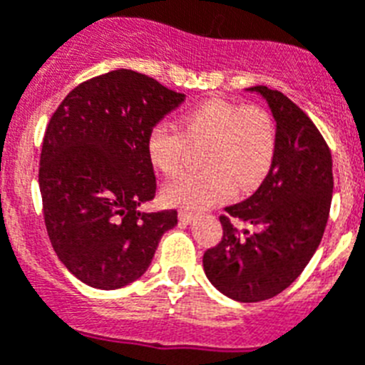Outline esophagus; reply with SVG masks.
<instances>
[{
	"label": "esophagus",
	"instance_id": "obj_1",
	"mask_svg": "<svg viewBox=\"0 0 365 365\" xmlns=\"http://www.w3.org/2000/svg\"><path fill=\"white\" fill-rule=\"evenodd\" d=\"M179 220H180V224H190V222L194 220V215L188 212V210H179Z\"/></svg>",
	"mask_w": 365,
	"mask_h": 365
}]
</instances>
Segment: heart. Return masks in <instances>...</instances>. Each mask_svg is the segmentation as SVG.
Masks as SVG:
<instances>
[{"mask_svg":"<svg viewBox=\"0 0 365 365\" xmlns=\"http://www.w3.org/2000/svg\"><path fill=\"white\" fill-rule=\"evenodd\" d=\"M188 143H209L201 156L205 170L185 173L164 188V200L186 210H205L233 195L257 188L276 155L278 134L272 117L261 108L227 101H207L180 121V132L156 123L147 135L150 164L168 177L186 162Z\"/></svg>","mask_w":365,"mask_h":365,"instance_id":"1","label":"heart"}]
</instances>
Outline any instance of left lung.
<instances>
[{
  "label": "left lung",
  "instance_id": "1",
  "mask_svg": "<svg viewBox=\"0 0 365 365\" xmlns=\"http://www.w3.org/2000/svg\"><path fill=\"white\" fill-rule=\"evenodd\" d=\"M269 102L278 145L255 194L225 207L224 237L203 254L207 278L220 293L239 302H261L279 294L302 274L327 227L334 177L327 141L306 113L284 93L250 87ZM240 219L257 232L240 234Z\"/></svg>",
  "mask_w": 365,
  "mask_h": 365
}]
</instances>
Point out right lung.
Wrapping results in <instances>:
<instances>
[{"mask_svg": "<svg viewBox=\"0 0 365 365\" xmlns=\"http://www.w3.org/2000/svg\"><path fill=\"white\" fill-rule=\"evenodd\" d=\"M182 101V93L119 68L74 87L53 111L38 165L42 212L53 252L86 285L132 284L177 224V210L140 207L156 192L147 135Z\"/></svg>", "mask_w": 365, "mask_h": 365, "instance_id": "1", "label": "right lung"}]
</instances>
